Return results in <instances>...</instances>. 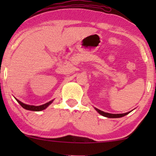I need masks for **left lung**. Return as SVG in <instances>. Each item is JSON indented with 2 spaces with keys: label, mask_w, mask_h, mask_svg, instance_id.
Returning a JSON list of instances; mask_svg holds the SVG:
<instances>
[{
  "label": "left lung",
  "mask_w": 156,
  "mask_h": 156,
  "mask_svg": "<svg viewBox=\"0 0 156 156\" xmlns=\"http://www.w3.org/2000/svg\"><path fill=\"white\" fill-rule=\"evenodd\" d=\"M95 109L97 111V112L99 113V114L102 115L103 116H105V117H107V118H120V117H123L126 116V115L129 114L130 112H127V113H125V114H109V113H106V112H102V111L98 109V108H95Z\"/></svg>",
  "instance_id": "obj_1"
}]
</instances>
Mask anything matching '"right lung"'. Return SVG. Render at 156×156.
<instances>
[{"instance_id":"add662e5","label":"right lung","mask_w":156,"mask_h":156,"mask_svg":"<svg viewBox=\"0 0 156 156\" xmlns=\"http://www.w3.org/2000/svg\"><path fill=\"white\" fill-rule=\"evenodd\" d=\"M16 101L18 102L19 104H20V106H22L23 108H24L25 109H27V110H30V111H34V112H40V111H42V110H44L45 109V108L48 107V106L50 105V104H52V102L53 101V100L52 101L48 102V103L43 104V105H40V106H33V105H27V104H23V102H21L20 101H19V100L16 99Z\"/></svg>"}]
</instances>
